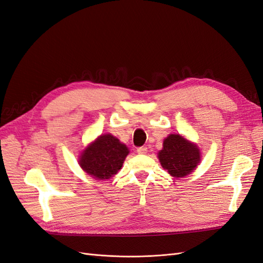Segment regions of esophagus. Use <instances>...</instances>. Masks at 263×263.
<instances>
[{
	"label": "esophagus",
	"mask_w": 263,
	"mask_h": 263,
	"mask_svg": "<svg viewBox=\"0 0 263 263\" xmlns=\"http://www.w3.org/2000/svg\"><path fill=\"white\" fill-rule=\"evenodd\" d=\"M137 153L139 155H146L147 154V147H138L137 148Z\"/></svg>",
	"instance_id": "obj_1"
}]
</instances>
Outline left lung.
Here are the masks:
<instances>
[{
  "label": "left lung",
  "mask_w": 263,
  "mask_h": 263,
  "mask_svg": "<svg viewBox=\"0 0 263 263\" xmlns=\"http://www.w3.org/2000/svg\"><path fill=\"white\" fill-rule=\"evenodd\" d=\"M162 168L172 177H185L192 172L201 161L200 150L196 145L180 135L172 134L163 141V149L159 153Z\"/></svg>",
  "instance_id": "8db88e82"
}]
</instances>
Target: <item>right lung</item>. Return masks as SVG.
I'll use <instances>...</instances> for the list:
<instances>
[{
  "instance_id": "1",
  "label": "right lung",
  "mask_w": 263,
  "mask_h": 263,
  "mask_svg": "<svg viewBox=\"0 0 263 263\" xmlns=\"http://www.w3.org/2000/svg\"><path fill=\"white\" fill-rule=\"evenodd\" d=\"M128 153V148L107 134L100 136L83 151L79 163L89 176L106 180L121 170Z\"/></svg>"
}]
</instances>
